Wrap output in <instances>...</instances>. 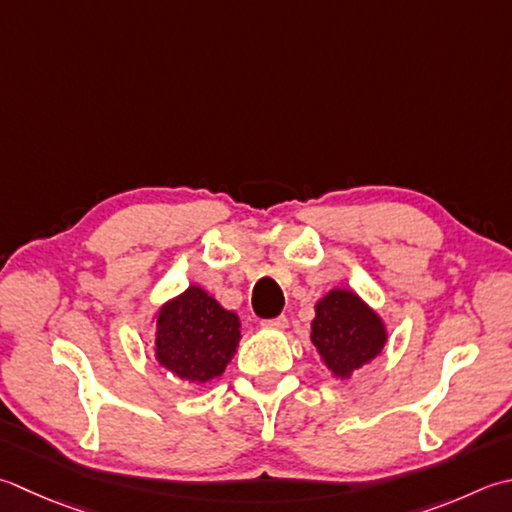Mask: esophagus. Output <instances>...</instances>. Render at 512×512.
<instances>
[{"mask_svg": "<svg viewBox=\"0 0 512 512\" xmlns=\"http://www.w3.org/2000/svg\"><path fill=\"white\" fill-rule=\"evenodd\" d=\"M262 326H264L266 330H284V328L288 326V319H286L284 315L273 317V319H264Z\"/></svg>", "mask_w": 512, "mask_h": 512, "instance_id": "obj_1", "label": "esophagus"}]
</instances>
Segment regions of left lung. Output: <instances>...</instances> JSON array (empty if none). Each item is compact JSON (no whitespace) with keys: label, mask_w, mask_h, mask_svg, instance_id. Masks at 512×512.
Listing matches in <instances>:
<instances>
[{"label":"left lung","mask_w":512,"mask_h":512,"mask_svg":"<svg viewBox=\"0 0 512 512\" xmlns=\"http://www.w3.org/2000/svg\"><path fill=\"white\" fill-rule=\"evenodd\" d=\"M310 342L330 375L350 379L382 353L388 342V328L382 315L355 290L330 288L315 304Z\"/></svg>","instance_id":"8db88e82"}]
</instances>
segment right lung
<instances>
[{
  "mask_svg": "<svg viewBox=\"0 0 512 512\" xmlns=\"http://www.w3.org/2000/svg\"><path fill=\"white\" fill-rule=\"evenodd\" d=\"M155 362L182 382L222 377L242 339V322L202 286L190 284L155 310Z\"/></svg>",
  "mask_w": 512,
  "mask_h": 512,
  "instance_id": "1",
  "label": "right lung"
}]
</instances>
